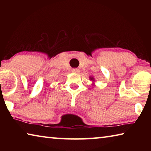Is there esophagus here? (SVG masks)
Masks as SVG:
<instances>
[{
  "label": "esophagus",
  "instance_id": "esophagus-1",
  "mask_svg": "<svg viewBox=\"0 0 151 151\" xmlns=\"http://www.w3.org/2000/svg\"><path fill=\"white\" fill-rule=\"evenodd\" d=\"M72 72L75 73H78L80 72V70L78 68H73V69H72Z\"/></svg>",
  "mask_w": 151,
  "mask_h": 151
}]
</instances>
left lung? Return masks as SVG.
I'll use <instances>...</instances> for the list:
<instances>
[{"label": "left lung", "instance_id": "1", "mask_svg": "<svg viewBox=\"0 0 151 151\" xmlns=\"http://www.w3.org/2000/svg\"><path fill=\"white\" fill-rule=\"evenodd\" d=\"M93 78H91V80H93Z\"/></svg>", "mask_w": 151, "mask_h": 151}]
</instances>
